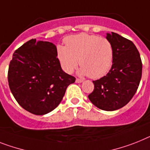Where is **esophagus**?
I'll return each mask as SVG.
<instances>
[{
	"label": "esophagus",
	"mask_w": 150,
	"mask_h": 150,
	"mask_svg": "<svg viewBox=\"0 0 150 150\" xmlns=\"http://www.w3.org/2000/svg\"><path fill=\"white\" fill-rule=\"evenodd\" d=\"M82 81H83L82 79H76V82H77V83H81V82H82Z\"/></svg>",
	"instance_id": "esophagus-1"
}]
</instances>
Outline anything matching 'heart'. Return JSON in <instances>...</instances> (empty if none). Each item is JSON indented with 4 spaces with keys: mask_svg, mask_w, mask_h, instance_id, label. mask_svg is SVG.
Returning a JSON list of instances; mask_svg holds the SVG:
<instances>
[{
    "mask_svg": "<svg viewBox=\"0 0 150 150\" xmlns=\"http://www.w3.org/2000/svg\"><path fill=\"white\" fill-rule=\"evenodd\" d=\"M64 42L65 46H57V56L67 73L72 72L78 60L80 73L91 79L103 77L111 68L114 50L106 37L81 33L67 36Z\"/></svg>",
    "mask_w": 150,
    "mask_h": 150,
    "instance_id": "b5f03b06",
    "label": "heart"
}]
</instances>
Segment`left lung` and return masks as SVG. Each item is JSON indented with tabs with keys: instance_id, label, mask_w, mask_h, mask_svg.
Here are the masks:
<instances>
[{
	"instance_id": "1",
	"label": "left lung",
	"mask_w": 150,
	"mask_h": 150,
	"mask_svg": "<svg viewBox=\"0 0 150 150\" xmlns=\"http://www.w3.org/2000/svg\"><path fill=\"white\" fill-rule=\"evenodd\" d=\"M114 50L111 69L105 76L93 81L88 95L94 106L107 111L123 108L137 92L142 77L141 58L133 42L116 33H107Z\"/></svg>"
}]
</instances>
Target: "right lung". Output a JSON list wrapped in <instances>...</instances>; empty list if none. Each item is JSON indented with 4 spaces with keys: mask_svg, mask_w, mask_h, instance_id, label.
I'll list each match as a JSON object with an SVG mask.
<instances>
[{
    "mask_svg": "<svg viewBox=\"0 0 150 150\" xmlns=\"http://www.w3.org/2000/svg\"><path fill=\"white\" fill-rule=\"evenodd\" d=\"M8 84L23 109L43 115L60 104L67 87L75 81L62 69L53 43L32 39L13 54L8 69Z\"/></svg>",
    "mask_w": 150,
    "mask_h": 150,
    "instance_id": "1",
    "label": "right lung"
}]
</instances>
